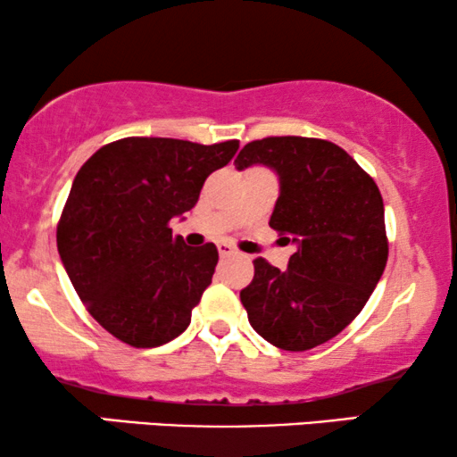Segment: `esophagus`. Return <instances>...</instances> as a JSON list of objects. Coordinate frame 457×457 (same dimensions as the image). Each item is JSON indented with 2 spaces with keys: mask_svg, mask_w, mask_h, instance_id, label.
Listing matches in <instances>:
<instances>
[{
  "mask_svg": "<svg viewBox=\"0 0 457 457\" xmlns=\"http://www.w3.org/2000/svg\"><path fill=\"white\" fill-rule=\"evenodd\" d=\"M218 253H220V258H227V256H233V253H237V250L230 245V243L220 241L218 243Z\"/></svg>",
  "mask_w": 457,
  "mask_h": 457,
  "instance_id": "34e87169",
  "label": "esophagus"
}]
</instances>
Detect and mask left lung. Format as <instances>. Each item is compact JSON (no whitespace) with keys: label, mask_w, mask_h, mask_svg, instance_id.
<instances>
[{"label":"left lung","mask_w":457,"mask_h":457,"mask_svg":"<svg viewBox=\"0 0 457 457\" xmlns=\"http://www.w3.org/2000/svg\"><path fill=\"white\" fill-rule=\"evenodd\" d=\"M279 174L270 228L295 243L286 270L253 260L241 289L252 328L283 351H308L340 334L363 311L388 260L384 204L373 178L329 140L270 136L247 142L237 170Z\"/></svg>","instance_id":"8db88e82"}]
</instances>
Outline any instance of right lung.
<instances>
[{
  "label": "right lung",
  "mask_w": 457,
  "mask_h": 457,
  "mask_svg": "<svg viewBox=\"0 0 457 457\" xmlns=\"http://www.w3.org/2000/svg\"><path fill=\"white\" fill-rule=\"evenodd\" d=\"M239 140L197 145L129 136L77 171L56 228L58 253L87 312L117 340L155 348L191 323L218 264L214 243L191 247L170 220L197 204Z\"/></svg>",
  "instance_id": "1"
}]
</instances>
